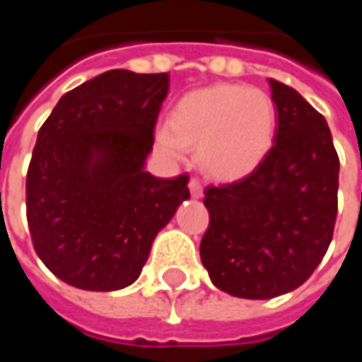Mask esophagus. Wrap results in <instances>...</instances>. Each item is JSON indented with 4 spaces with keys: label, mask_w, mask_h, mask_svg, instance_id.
Listing matches in <instances>:
<instances>
[{
    "label": "esophagus",
    "mask_w": 362,
    "mask_h": 362,
    "mask_svg": "<svg viewBox=\"0 0 362 362\" xmlns=\"http://www.w3.org/2000/svg\"><path fill=\"white\" fill-rule=\"evenodd\" d=\"M188 188L189 194H192V198H202V196H204V186H202V182H199L198 178H189Z\"/></svg>",
    "instance_id": "obj_1"
}]
</instances>
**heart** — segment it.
I'll use <instances>...</instances> for the list:
<instances>
[{"label": "heart", "mask_w": 362, "mask_h": 362, "mask_svg": "<svg viewBox=\"0 0 362 362\" xmlns=\"http://www.w3.org/2000/svg\"><path fill=\"white\" fill-rule=\"evenodd\" d=\"M270 93L243 84H216L188 92L170 111V129L156 131V146L178 160L198 148L202 168L219 180H237L267 158L276 137Z\"/></svg>", "instance_id": "obj_1"}]
</instances>
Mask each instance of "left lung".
I'll return each mask as SVG.
<instances>
[{"instance_id":"obj_1","label":"left lung","mask_w":362,"mask_h":362,"mask_svg":"<svg viewBox=\"0 0 362 362\" xmlns=\"http://www.w3.org/2000/svg\"><path fill=\"white\" fill-rule=\"evenodd\" d=\"M274 145L241 180L207 186L199 257L219 290L269 300L302 286L327 252L337 219L339 156L327 121L294 88L269 80Z\"/></svg>"}]
</instances>
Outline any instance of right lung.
Here are the masks:
<instances>
[{
    "label": "right lung",
    "instance_id": "obj_1",
    "mask_svg": "<svg viewBox=\"0 0 362 362\" xmlns=\"http://www.w3.org/2000/svg\"><path fill=\"white\" fill-rule=\"evenodd\" d=\"M170 74L107 70L66 92L39 129L27 223L45 267L82 290L133 284L156 233L189 198L188 174L143 168Z\"/></svg>",
    "mask_w": 362,
    "mask_h": 362
}]
</instances>
